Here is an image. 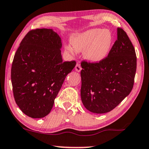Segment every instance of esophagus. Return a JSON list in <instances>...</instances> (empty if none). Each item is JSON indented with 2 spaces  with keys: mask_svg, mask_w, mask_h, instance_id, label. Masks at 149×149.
I'll return each instance as SVG.
<instances>
[{
  "mask_svg": "<svg viewBox=\"0 0 149 149\" xmlns=\"http://www.w3.org/2000/svg\"><path fill=\"white\" fill-rule=\"evenodd\" d=\"M75 71H76L77 72H80V71L81 70V68L80 65L78 64V63H77L76 65H75Z\"/></svg>",
  "mask_w": 149,
  "mask_h": 149,
  "instance_id": "esophagus-1",
  "label": "esophagus"
}]
</instances>
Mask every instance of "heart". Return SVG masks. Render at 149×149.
Returning a JSON list of instances; mask_svg holds the SVG:
<instances>
[{"label":"heart","instance_id":"heart-1","mask_svg":"<svg viewBox=\"0 0 149 149\" xmlns=\"http://www.w3.org/2000/svg\"><path fill=\"white\" fill-rule=\"evenodd\" d=\"M113 35L109 30L94 28L73 35L71 38L72 47L78 52L84 51L86 59L91 63H98L107 56L113 43ZM66 46L68 53L74 54V50Z\"/></svg>","mask_w":149,"mask_h":149}]
</instances>
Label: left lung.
<instances>
[{
  "label": "left lung",
  "mask_w": 149,
  "mask_h": 149,
  "mask_svg": "<svg viewBox=\"0 0 149 149\" xmlns=\"http://www.w3.org/2000/svg\"><path fill=\"white\" fill-rule=\"evenodd\" d=\"M107 57L99 63L82 62L81 99L94 113L109 112L132 90L136 71V56L130 40L121 28Z\"/></svg>",
  "instance_id": "obj_1"
}]
</instances>
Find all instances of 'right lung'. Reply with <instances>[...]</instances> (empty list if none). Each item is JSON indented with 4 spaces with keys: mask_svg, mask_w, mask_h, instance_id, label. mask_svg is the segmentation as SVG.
Here are the masks:
<instances>
[{
    "mask_svg": "<svg viewBox=\"0 0 149 149\" xmlns=\"http://www.w3.org/2000/svg\"><path fill=\"white\" fill-rule=\"evenodd\" d=\"M61 38L53 29L29 32L21 42L11 67L14 98L32 118L51 112L54 99L75 61H63Z\"/></svg>",
    "mask_w": 149,
    "mask_h": 149,
    "instance_id": "add662e5",
    "label": "right lung"
}]
</instances>
